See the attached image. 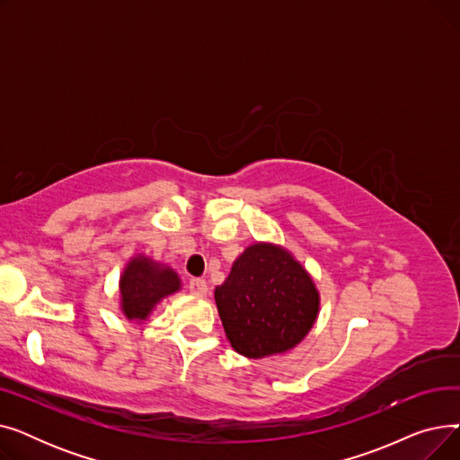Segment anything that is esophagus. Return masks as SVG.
I'll use <instances>...</instances> for the list:
<instances>
[{
  "mask_svg": "<svg viewBox=\"0 0 460 460\" xmlns=\"http://www.w3.org/2000/svg\"><path fill=\"white\" fill-rule=\"evenodd\" d=\"M188 287H190V293H191V295H198V296H205V295L208 293V287H207V281H205V279H201V278H193V279H190Z\"/></svg>",
  "mask_w": 460,
  "mask_h": 460,
  "instance_id": "1",
  "label": "esophagus"
}]
</instances>
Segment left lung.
I'll use <instances>...</instances> for the list:
<instances>
[{
	"instance_id": "obj_1",
	"label": "left lung",
	"mask_w": 460,
	"mask_h": 460,
	"mask_svg": "<svg viewBox=\"0 0 460 460\" xmlns=\"http://www.w3.org/2000/svg\"><path fill=\"white\" fill-rule=\"evenodd\" d=\"M214 300L231 347L253 359L296 347L319 315V291L307 270L269 243L244 250Z\"/></svg>"
}]
</instances>
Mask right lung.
Listing matches in <instances>:
<instances>
[{"label":"right lung","mask_w":460,"mask_h":460,"mask_svg":"<svg viewBox=\"0 0 460 460\" xmlns=\"http://www.w3.org/2000/svg\"><path fill=\"white\" fill-rule=\"evenodd\" d=\"M179 288L181 279L173 269L162 267L145 255H136L119 279L120 311L128 321H145L160 300Z\"/></svg>","instance_id":"add662e5"}]
</instances>
